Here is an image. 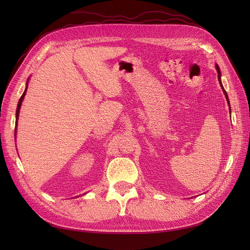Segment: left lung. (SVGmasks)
<instances>
[{
	"mask_svg": "<svg viewBox=\"0 0 250 250\" xmlns=\"http://www.w3.org/2000/svg\"><path fill=\"white\" fill-rule=\"evenodd\" d=\"M216 69H217V72H218V80H219V83H220V85H221V87H222V89H223V93H224V95H225V97H226V99H228V102H229V97H228V94H226L225 89L223 88V86H222V83H221V73H220V69H219V66H218V65H216ZM229 110H230V109H229Z\"/></svg>",
	"mask_w": 250,
	"mask_h": 250,
	"instance_id": "8db88e82",
	"label": "left lung"
}]
</instances>
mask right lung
Segmentation results:
<instances>
[{
  "mask_svg": "<svg viewBox=\"0 0 250 250\" xmlns=\"http://www.w3.org/2000/svg\"><path fill=\"white\" fill-rule=\"evenodd\" d=\"M27 88H28V84H27V86H26V89H25V92L22 93V95H21V97L20 98V101H19V104H18V108H17V120L19 119V113H20V109H21V102H22V100H24V97H25V95H26V92H27ZM17 131V130H16Z\"/></svg>",
  "mask_w": 250,
  "mask_h": 250,
  "instance_id": "add662e5",
  "label": "right lung"
}]
</instances>
